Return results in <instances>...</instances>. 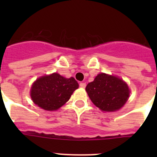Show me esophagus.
Masks as SVG:
<instances>
[{
    "mask_svg": "<svg viewBox=\"0 0 157 157\" xmlns=\"http://www.w3.org/2000/svg\"><path fill=\"white\" fill-rule=\"evenodd\" d=\"M86 83L85 82H80L79 83V86L81 87V88H85L86 87Z\"/></svg>",
    "mask_w": 157,
    "mask_h": 157,
    "instance_id": "esophagus-1",
    "label": "esophagus"
}]
</instances>
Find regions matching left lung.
Masks as SVG:
<instances>
[{"instance_id": "obj_1", "label": "left lung", "mask_w": 157, "mask_h": 157, "mask_svg": "<svg viewBox=\"0 0 157 157\" xmlns=\"http://www.w3.org/2000/svg\"><path fill=\"white\" fill-rule=\"evenodd\" d=\"M86 90L91 101L105 112L121 109L127 102L130 90L127 83L116 76L101 73L88 83Z\"/></svg>"}]
</instances>
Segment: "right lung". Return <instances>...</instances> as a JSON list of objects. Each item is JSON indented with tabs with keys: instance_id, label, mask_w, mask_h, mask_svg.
Here are the masks:
<instances>
[{
	"instance_id": "right-lung-1",
	"label": "right lung",
	"mask_w": 157,
	"mask_h": 157,
	"mask_svg": "<svg viewBox=\"0 0 157 157\" xmlns=\"http://www.w3.org/2000/svg\"><path fill=\"white\" fill-rule=\"evenodd\" d=\"M78 83L73 77H63L57 73L39 78L33 84L30 96L34 104L41 109L54 111L70 99Z\"/></svg>"
}]
</instances>
